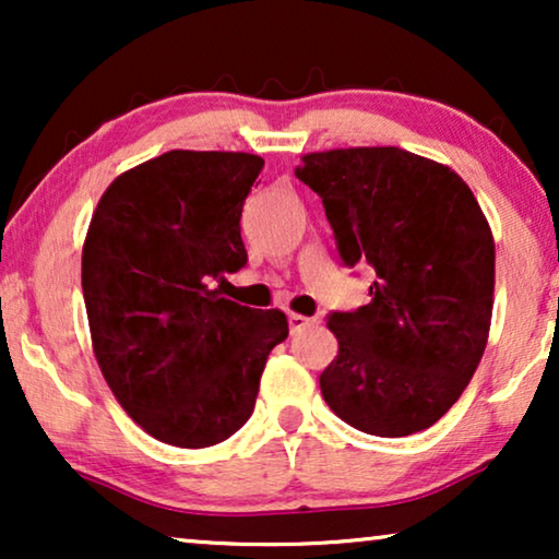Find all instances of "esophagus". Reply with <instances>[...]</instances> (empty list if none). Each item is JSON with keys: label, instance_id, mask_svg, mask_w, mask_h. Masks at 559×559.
Wrapping results in <instances>:
<instances>
[{"label": "esophagus", "instance_id": "esophagus-1", "mask_svg": "<svg viewBox=\"0 0 559 559\" xmlns=\"http://www.w3.org/2000/svg\"><path fill=\"white\" fill-rule=\"evenodd\" d=\"M287 323H289V331L300 333V331H305V328L312 323V318H305V316H300V312H289Z\"/></svg>", "mask_w": 559, "mask_h": 559}]
</instances>
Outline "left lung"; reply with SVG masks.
Masks as SVG:
<instances>
[{"instance_id": "obj_1", "label": "left lung", "mask_w": 559, "mask_h": 559, "mask_svg": "<svg viewBox=\"0 0 559 559\" xmlns=\"http://www.w3.org/2000/svg\"><path fill=\"white\" fill-rule=\"evenodd\" d=\"M295 175L323 201L346 266L369 264V305L331 312L338 356L320 373L335 415L379 438L438 423L484 356L493 236L461 175L400 147L312 152Z\"/></svg>"}]
</instances>
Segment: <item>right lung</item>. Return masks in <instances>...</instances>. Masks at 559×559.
Masks as SVG:
<instances>
[{"label": "right lung", "mask_w": 559, "mask_h": 559, "mask_svg": "<svg viewBox=\"0 0 559 559\" xmlns=\"http://www.w3.org/2000/svg\"><path fill=\"white\" fill-rule=\"evenodd\" d=\"M264 159L170 150L106 188L83 243L81 285L106 384L152 438L209 448L254 412L285 312L213 287L247 264L241 211Z\"/></svg>", "instance_id": "1"}]
</instances>
